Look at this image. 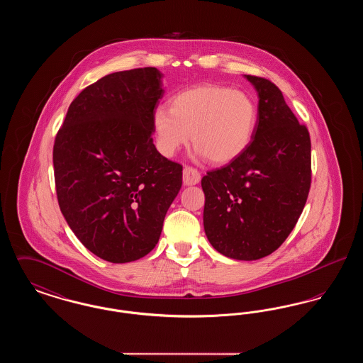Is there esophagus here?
Segmentation results:
<instances>
[{
  "label": "esophagus",
  "instance_id": "1",
  "mask_svg": "<svg viewBox=\"0 0 363 363\" xmlns=\"http://www.w3.org/2000/svg\"><path fill=\"white\" fill-rule=\"evenodd\" d=\"M200 172L191 166H186L184 169V184L185 185H196L200 182Z\"/></svg>",
  "mask_w": 363,
  "mask_h": 363
}]
</instances>
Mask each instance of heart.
I'll list each match as a JSON object with an SVG mask.
<instances>
[{"label":"heart","mask_w":363,"mask_h":363,"mask_svg":"<svg viewBox=\"0 0 363 363\" xmlns=\"http://www.w3.org/2000/svg\"><path fill=\"white\" fill-rule=\"evenodd\" d=\"M259 121L255 101L230 86H196L175 95L170 110L157 108L154 132L162 154L191 143L211 163L225 164L245 152Z\"/></svg>","instance_id":"1"}]
</instances>
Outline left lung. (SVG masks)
<instances>
[{
  "label": "left lung",
  "instance_id": "left-lung-1",
  "mask_svg": "<svg viewBox=\"0 0 363 363\" xmlns=\"http://www.w3.org/2000/svg\"><path fill=\"white\" fill-rule=\"evenodd\" d=\"M259 92V121L245 152L201 179L208 241L225 257L259 259L287 240L308 200L309 130L268 79L246 74Z\"/></svg>",
  "mask_w": 363,
  "mask_h": 363
}]
</instances>
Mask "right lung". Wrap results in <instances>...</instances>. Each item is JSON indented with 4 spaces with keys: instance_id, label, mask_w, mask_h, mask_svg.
I'll list each match as a JSON object with an SVG mask.
<instances>
[{
    "instance_id": "add662e5",
    "label": "right lung",
    "mask_w": 363,
    "mask_h": 363,
    "mask_svg": "<svg viewBox=\"0 0 363 363\" xmlns=\"http://www.w3.org/2000/svg\"><path fill=\"white\" fill-rule=\"evenodd\" d=\"M162 74L138 68L107 74L70 104L54 140L60 209L89 252L110 262L147 256L182 185V166L154 145Z\"/></svg>"
}]
</instances>
